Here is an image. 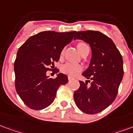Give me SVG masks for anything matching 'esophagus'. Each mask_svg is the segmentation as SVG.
<instances>
[{
	"label": "esophagus",
	"mask_w": 133,
	"mask_h": 133,
	"mask_svg": "<svg viewBox=\"0 0 133 133\" xmlns=\"http://www.w3.org/2000/svg\"><path fill=\"white\" fill-rule=\"evenodd\" d=\"M68 79H69V81H71L73 78H72V77H71V76H69V77H68Z\"/></svg>",
	"instance_id": "obj_1"
}]
</instances>
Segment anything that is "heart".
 <instances>
[{"mask_svg": "<svg viewBox=\"0 0 133 133\" xmlns=\"http://www.w3.org/2000/svg\"><path fill=\"white\" fill-rule=\"evenodd\" d=\"M77 48H78V51L80 52L81 54L84 50H85L87 48H89V46L85 43H79V44H78ZM62 53H63V51L62 52ZM81 69H82V66L80 64H72L69 63V62L64 64L61 66V71L64 74L69 75L70 76H75L78 72L81 71Z\"/></svg>", "mask_w": 133, "mask_h": 133, "instance_id": "heart-1", "label": "heart"}]
</instances>
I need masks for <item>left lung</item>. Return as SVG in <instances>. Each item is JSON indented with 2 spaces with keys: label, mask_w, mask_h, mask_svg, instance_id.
<instances>
[{
  "label": "left lung",
  "mask_w": 133,
  "mask_h": 133,
  "mask_svg": "<svg viewBox=\"0 0 133 133\" xmlns=\"http://www.w3.org/2000/svg\"><path fill=\"white\" fill-rule=\"evenodd\" d=\"M74 40L81 39L89 44L91 58L83 76L91 81H80V87L74 98L82 112L97 114L112 103L123 76V58L115 43L98 31L75 32Z\"/></svg>",
  "instance_id": "8db88e82"
}]
</instances>
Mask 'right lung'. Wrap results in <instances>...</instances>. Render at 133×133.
Masks as SVG:
<instances>
[{"label":"right lung","mask_w":133,"mask_h":133,"mask_svg":"<svg viewBox=\"0 0 133 133\" xmlns=\"http://www.w3.org/2000/svg\"><path fill=\"white\" fill-rule=\"evenodd\" d=\"M75 32H41L18 48L14 66L15 87L30 108L39 110L47 108L55 99L59 86L67 83L65 74L59 73L52 79L46 73L59 60L62 50L73 40Z\"/></svg>","instance_id":"1"}]
</instances>
